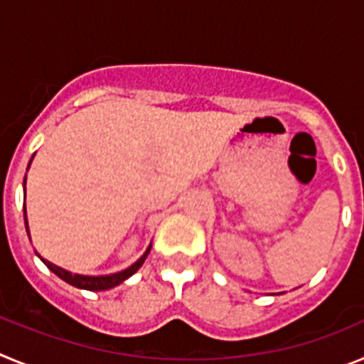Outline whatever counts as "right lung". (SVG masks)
I'll return each instance as SVG.
<instances>
[{
    "label": "right lung",
    "mask_w": 364,
    "mask_h": 364,
    "mask_svg": "<svg viewBox=\"0 0 364 364\" xmlns=\"http://www.w3.org/2000/svg\"><path fill=\"white\" fill-rule=\"evenodd\" d=\"M32 159H34V154H32ZM31 159V162H32ZM31 162H28V167H31ZM25 182H27V175H25V180H23V186ZM25 213V228H27V233H28V222H27V210H23ZM28 237H31V233H28ZM151 252V244L147 246V250L144 252V255L140 257V259L134 262V264H131L129 268L122 269V272L118 273H109V275H80V273H73V272H67V269L60 268V266L53 264V262H49V260H45L43 257L40 255V253L36 252V255L40 257L41 260H43V264L47 266V268L50 269L53 273H56L58 277L62 279V281L69 282L70 286H76V288H80V290H89V291H104V290H111V288H114V286L122 284L124 281H127V279L133 275V273H136L138 269H140V266L144 264V260L147 259V255H149Z\"/></svg>",
    "instance_id": "obj_1"
}]
</instances>
